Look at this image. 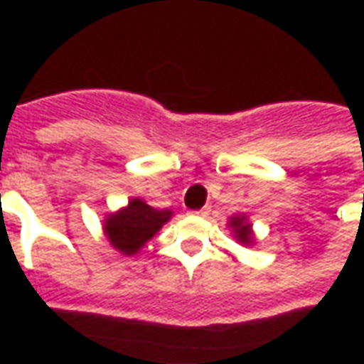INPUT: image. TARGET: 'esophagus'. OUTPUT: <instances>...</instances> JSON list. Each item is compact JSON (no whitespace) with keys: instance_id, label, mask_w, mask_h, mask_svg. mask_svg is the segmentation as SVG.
I'll use <instances>...</instances> for the list:
<instances>
[{"instance_id":"1","label":"esophagus","mask_w":364,"mask_h":364,"mask_svg":"<svg viewBox=\"0 0 364 364\" xmlns=\"http://www.w3.org/2000/svg\"><path fill=\"white\" fill-rule=\"evenodd\" d=\"M208 213H210V210H208V208H200V210H193V216H198V218H206V216H208Z\"/></svg>"}]
</instances>
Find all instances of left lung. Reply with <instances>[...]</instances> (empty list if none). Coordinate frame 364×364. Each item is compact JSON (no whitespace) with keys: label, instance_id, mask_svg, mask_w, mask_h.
Listing matches in <instances>:
<instances>
[{"label":"left lung","instance_id":"1","mask_svg":"<svg viewBox=\"0 0 364 364\" xmlns=\"http://www.w3.org/2000/svg\"><path fill=\"white\" fill-rule=\"evenodd\" d=\"M230 228L234 230V237H236L240 244L244 245H252L255 242V237H253V230H252V224L247 222L245 216H232L230 218Z\"/></svg>","mask_w":364,"mask_h":364}]
</instances>
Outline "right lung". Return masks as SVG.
<instances>
[{"label": "right lung", "mask_w": 364, "mask_h": 364, "mask_svg": "<svg viewBox=\"0 0 364 364\" xmlns=\"http://www.w3.org/2000/svg\"><path fill=\"white\" fill-rule=\"evenodd\" d=\"M171 216V210H158L142 198H132L119 213L105 218V236L122 255H136Z\"/></svg>", "instance_id": "add662e5"}]
</instances>
